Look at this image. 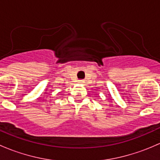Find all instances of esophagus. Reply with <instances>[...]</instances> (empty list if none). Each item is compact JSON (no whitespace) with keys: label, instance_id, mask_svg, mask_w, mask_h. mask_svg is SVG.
Instances as JSON below:
<instances>
[{"label":"esophagus","instance_id":"1","mask_svg":"<svg viewBox=\"0 0 160 160\" xmlns=\"http://www.w3.org/2000/svg\"><path fill=\"white\" fill-rule=\"evenodd\" d=\"M83 80H80V82H83Z\"/></svg>","mask_w":160,"mask_h":160}]
</instances>
